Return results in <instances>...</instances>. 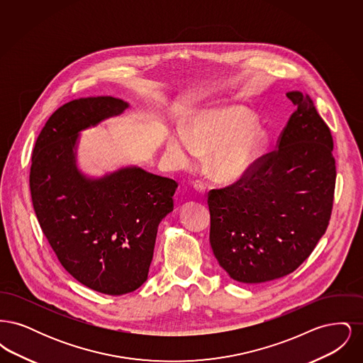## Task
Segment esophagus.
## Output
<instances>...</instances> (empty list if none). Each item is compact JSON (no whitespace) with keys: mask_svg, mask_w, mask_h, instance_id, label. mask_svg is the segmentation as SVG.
<instances>
[{"mask_svg":"<svg viewBox=\"0 0 363 363\" xmlns=\"http://www.w3.org/2000/svg\"><path fill=\"white\" fill-rule=\"evenodd\" d=\"M193 189L196 190L199 194H204V193H206V186H204V184L200 182V181H196V182L193 184Z\"/></svg>","mask_w":363,"mask_h":363,"instance_id":"34e87169","label":"esophagus"}]
</instances>
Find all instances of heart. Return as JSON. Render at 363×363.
Wrapping results in <instances>:
<instances>
[{"mask_svg":"<svg viewBox=\"0 0 363 363\" xmlns=\"http://www.w3.org/2000/svg\"><path fill=\"white\" fill-rule=\"evenodd\" d=\"M271 143V132L242 104L196 113L182 132L166 138L164 154L178 169L208 154V170L222 184H237L256 169Z\"/></svg>","mask_w":363,"mask_h":363,"instance_id":"b5f03b06","label":"heart"}]
</instances>
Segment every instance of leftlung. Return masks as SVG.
<instances>
[{"mask_svg":"<svg viewBox=\"0 0 363 363\" xmlns=\"http://www.w3.org/2000/svg\"><path fill=\"white\" fill-rule=\"evenodd\" d=\"M296 110L277 151L237 186L211 190L209 242L231 279L264 283L294 272L328 227L336 181L333 141L308 94L290 91Z\"/></svg>","mask_w":363,"mask_h":363,"instance_id":"obj_1","label":"left lung"}]
</instances>
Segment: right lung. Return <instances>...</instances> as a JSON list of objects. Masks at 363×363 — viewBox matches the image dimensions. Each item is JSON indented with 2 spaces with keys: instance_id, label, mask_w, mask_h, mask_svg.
Listing matches in <instances>:
<instances>
[{
  "instance_id": "right-lung-1",
  "label": "right lung",
  "mask_w": 363,
  "mask_h": 363,
  "mask_svg": "<svg viewBox=\"0 0 363 363\" xmlns=\"http://www.w3.org/2000/svg\"><path fill=\"white\" fill-rule=\"evenodd\" d=\"M130 104L113 96L60 107L35 143L30 188L43 234L77 281L107 295L147 280L157 225L173 211L178 184L126 164L102 175L79 167L82 132L120 117Z\"/></svg>"
}]
</instances>
